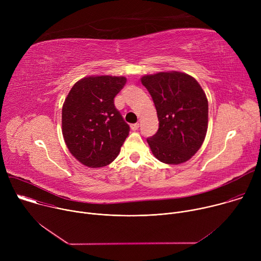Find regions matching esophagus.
<instances>
[{
    "label": "esophagus",
    "mask_w": 261,
    "mask_h": 261,
    "mask_svg": "<svg viewBox=\"0 0 261 261\" xmlns=\"http://www.w3.org/2000/svg\"><path fill=\"white\" fill-rule=\"evenodd\" d=\"M130 127H131V129H132L133 131H136V130L139 128V124H138V123H136V124H132Z\"/></svg>",
    "instance_id": "1"
}]
</instances>
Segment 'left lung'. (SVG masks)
Here are the masks:
<instances>
[{
	"mask_svg": "<svg viewBox=\"0 0 261 261\" xmlns=\"http://www.w3.org/2000/svg\"><path fill=\"white\" fill-rule=\"evenodd\" d=\"M151 94L159 120L158 132L147 143L160 162L177 165L190 160L207 131L208 103L198 82L189 74L165 71L140 79Z\"/></svg>",
	"mask_w": 261,
	"mask_h": 261,
	"instance_id": "1",
	"label": "left lung"
}]
</instances>
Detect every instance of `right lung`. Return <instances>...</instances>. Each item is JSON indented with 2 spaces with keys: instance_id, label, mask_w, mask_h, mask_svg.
I'll return each mask as SVG.
<instances>
[{
  "instance_id": "obj_1",
  "label": "right lung",
  "mask_w": 261,
  "mask_h": 261,
  "mask_svg": "<svg viewBox=\"0 0 261 261\" xmlns=\"http://www.w3.org/2000/svg\"><path fill=\"white\" fill-rule=\"evenodd\" d=\"M125 76L91 75L74 84L62 107V133L71 155L99 168L113 162L130 127L114 104Z\"/></svg>"
}]
</instances>
